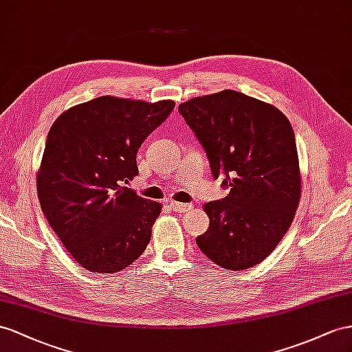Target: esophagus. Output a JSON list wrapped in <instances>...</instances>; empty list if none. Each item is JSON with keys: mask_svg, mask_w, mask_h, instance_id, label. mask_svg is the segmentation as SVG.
I'll list each match as a JSON object with an SVG mask.
<instances>
[{"mask_svg": "<svg viewBox=\"0 0 352 352\" xmlns=\"http://www.w3.org/2000/svg\"><path fill=\"white\" fill-rule=\"evenodd\" d=\"M192 204H182V202H170V208H173L175 212H184L192 208Z\"/></svg>", "mask_w": 352, "mask_h": 352, "instance_id": "34e87169", "label": "esophagus"}]
</instances>
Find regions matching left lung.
Listing matches in <instances>:
<instances>
[{
  "instance_id": "1",
  "label": "left lung",
  "mask_w": 352,
  "mask_h": 352,
  "mask_svg": "<svg viewBox=\"0 0 352 352\" xmlns=\"http://www.w3.org/2000/svg\"><path fill=\"white\" fill-rule=\"evenodd\" d=\"M178 111L229 195L205 205L202 253L232 270L258 265L290 228L300 199L294 132L274 105L236 90L193 98Z\"/></svg>"
}]
</instances>
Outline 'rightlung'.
I'll return each instance as SVG.
<instances>
[{"instance_id": "add662e5", "label": "right lung", "mask_w": 352, "mask_h": 352, "mask_svg": "<svg viewBox=\"0 0 352 352\" xmlns=\"http://www.w3.org/2000/svg\"><path fill=\"white\" fill-rule=\"evenodd\" d=\"M174 107L99 96L52 124L37 175L40 205L68 253L90 272H119L146 250L162 206L124 184L138 175L141 144Z\"/></svg>"}]
</instances>
